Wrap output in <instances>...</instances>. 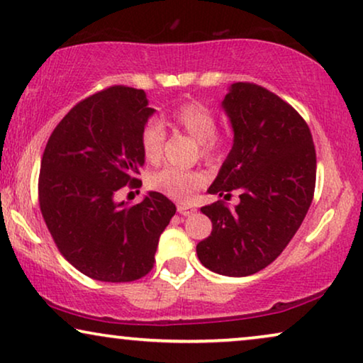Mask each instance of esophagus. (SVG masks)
<instances>
[{
    "label": "esophagus",
    "mask_w": 363,
    "mask_h": 363,
    "mask_svg": "<svg viewBox=\"0 0 363 363\" xmlns=\"http://www.w3.org/2000/svg\"><path fill=\"white\" fill-rule=\"evenodd\" d=\"M177 210L183 216H190V215H193V213L196 211V208L195 206H188V205H178Z\"/></svg>",
    "instance_id": "obj_1"
}]
</instances>
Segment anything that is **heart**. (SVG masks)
Here are the masks:
<instances>
[{
  "label": "heart",
  "instance_id": "obj_1",
  "mask_svg": "<svg viewBox=\"0 0 363 363\" xmlns=\"http://www.w3.org/2000/svg\"><path fill=\"white\" fill-rule=\"evenodd\" d=\"M173 125L190 135L198 142L200 153L206 160H215L225 153L230 143V132L216 130L218 121L215 112L205 104L188 101L175 107L170 113ZM167 132L162 122L150 121L145 123L140 133V147L145 160L152 165L160 163L165 147ZM208 177L200 170H177V168H163L148 178L153 190L170 196L177 201H190L193 195L205 185Z\"/></svg>",
  "mask_w": 363,
  "mask_h": 363
}]
</instances>
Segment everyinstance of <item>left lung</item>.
I'll use <instances>...</instances> for the list:
<instances>
[{
    "instance_id": "1",
    "label": "left lung",
    "mask_w": 363,
    "mask_h": 363,
    "mask_svg": "<svg viewBox=\"0 0 363 363\" xmlns=\"http://www.w3.org/2000/svg\"><path fill=\"white\" fill-rule=\"evenodd\" d=\"M235 142L211 195L240 190V205L203 206L211 235L196 245L201 264L242 277L269 266L304 221L315 188V148L294 107L252 82L233 84L223 101Z\"/></svg>"
}]
</instances>
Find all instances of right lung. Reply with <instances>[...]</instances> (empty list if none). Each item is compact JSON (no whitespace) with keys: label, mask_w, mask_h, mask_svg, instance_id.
<instances>
[{"label":"right lung","mask_w":363,"mask_h":363,"mask_svg":"<svg viewBox=\"0 0 363 363\" xmlns=\"http://www.w3.org/2000/svg\"><path fill=\"white\" fill-rule=\"evenodd\" d=\"M153 112L142 89H104L76 104L44 148L43 218L59 252L92 279L130 282L148 274L177 211L158 191L133 206L116 200L123 186L142 185L140 133Z\"/></svg>","instance_id":"obj_1"}]
</instances>
